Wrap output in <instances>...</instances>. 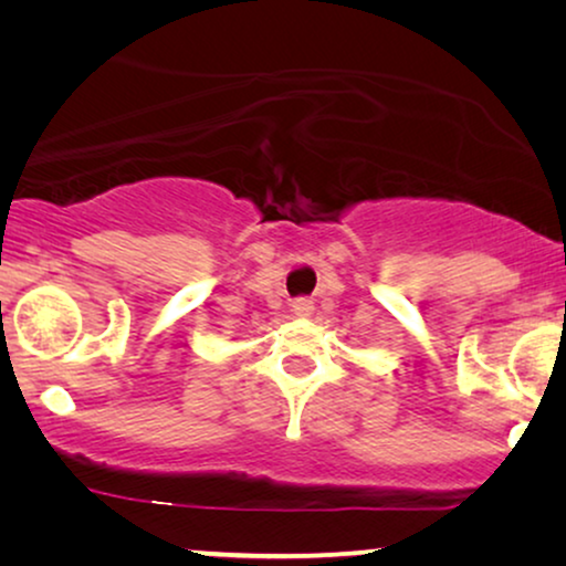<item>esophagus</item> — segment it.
Returning <instances> with one entry per match:
<instances>
[{
    "label": "esophagus",
    "mask_w": 566,
    "mask_h": 566,
    "mask_svg": "<svg viewBox=\"0 0 566 566\" xmlns=\"http://www.w3.org/2000/svg\"><path fill=\"white\" fill-rule=\"evenodd\" d=\"M291 312L293 316H298V319H306V316L314 314V304L308 298H296L291 304Z\"/></svg>",
    "instance_id": "obj_1"
}]
</instances>
